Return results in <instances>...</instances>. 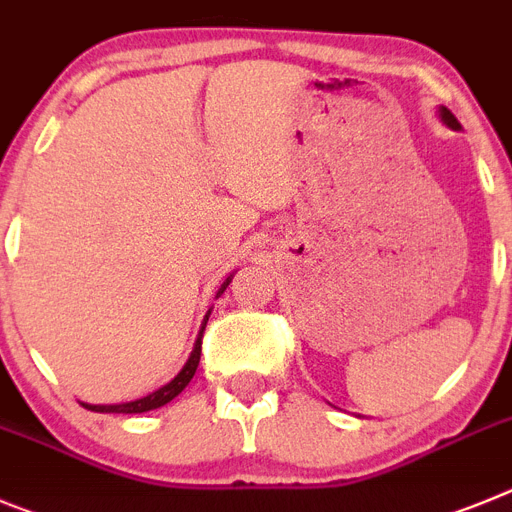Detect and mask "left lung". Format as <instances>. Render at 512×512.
<instances>
[{
    "instance_id": "8db88e82",
    "label": "left lung",
    "mask_w": 512,
    "mask_h": 512,
    "mask_svg": "<svg viewBox=\"0 0 512 512\" xmlns=\"http://www.w3.org/2000/svg\"><path fill=\"white\" fill-rule=\"evenodd\" d=\"M441 119H444V122L449 124L451 130H459V122H457V117H454V114H451L449 109H446V107H441Z\"/></svg>"
}]
</instances>
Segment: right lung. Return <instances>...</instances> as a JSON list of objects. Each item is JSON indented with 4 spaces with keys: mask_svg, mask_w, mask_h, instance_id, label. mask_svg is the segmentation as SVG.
Segmentation results:
<instances>
[{
    "mask_svg": "<svg viewBox=\"0 0 512 512\" xmlns=\"http://www.w3.org/2000/svg\"><path fill=\"white\" fill-rule=\"evenodd\" d=\"M227 283L219 288V293H224L227 290ZM206 321H209V316L204 319V326H201V334L199 339H196V347H193L191 357H188L186 367H183L181 372H178L173 380L168 382V385H163L160 390H155V393H150L147 398H140V400H132V403H122V405H89L84 403V408H89V411H96V413H145V411H155V408H160V405L170 403V400L176 398L178 393H181L183 388H186L188 382H191V377L196 375V367H199V359H201V339H204V329H206Z\"/></svg>",
    "mask_w": 512,
    "mask_h": 512,
    "instance_id": "1",
    "label": "right lung"
}]
</instances>
